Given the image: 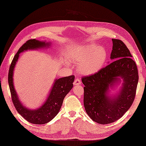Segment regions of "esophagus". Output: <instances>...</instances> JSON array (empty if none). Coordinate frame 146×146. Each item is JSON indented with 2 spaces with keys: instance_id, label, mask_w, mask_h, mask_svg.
I'll list each match as a JSON object with an SVG mask.
<instances>
[{
  "instance_id": "esophagus-1",
  "label": "esophagus",
  "mask_w": 146,
  "mask_h": 146,
  "mask_svg": "<svg viewBox=\"0 0 146 146\" xmlns=\"http://www.w3.org/2000/svg\"><path fill=\"white\" fill-rule=\"evenodd\" d=\"M81 81L80 79H79V78H76L73 82V84L74 86H78V85L81 84Z\"/></svg>"
}]
</instances>
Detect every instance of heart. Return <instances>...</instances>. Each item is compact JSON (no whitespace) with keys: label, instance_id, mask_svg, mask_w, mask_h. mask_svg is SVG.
Segmentation results:
<instances>
[{"label":"heart","instance_id":"obj_1","mask_svg":"<svg viewBox=\"0 0 146 146\" xmlns=\"http://www.w3.org/2000/svg\"><path fill=\"white\" fill-rule=\"evenodd\" d=\"M108 54L104 47L95 44H88L73 47L68 52L67 58L76 63L79 72L89 76L98 73L107 60ZM66 64L70 63L66 62Z\"/></svg>","mask_w":146,"mask_h":146}]
</instances>
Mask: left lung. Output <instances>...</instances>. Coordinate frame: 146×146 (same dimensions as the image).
<instances>
[{"mask_svg": "<svg viewBox=\"0 0 146 146\" xmlns=\"http://www.w3.org/2000/svg\"><path fill=\"white\" fill-rule=\"evenodd\" d=\"M111 40L110 59L113 62L81 80L85 110L93 121L102 125L118 120L128 110L139 79L136 63L126 45L121 40Z\"/></svg>", "mask_w": 146, "mask_h": 146, "instance_id": "1", "label": "left lung"}]
</instances>
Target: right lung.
Segmentation results:
<instances>
[{"label":"right lung","mask_w":146,"mask_h":146,"mask_svg":"<svg viewBox=\"0 0 146 146\" xmlns=\"http://www.w3.org/2000/svg\"><path fill=\"white\" fill-rule=\"evenodd\" d=\"M52 46L51 42L46 40L31 39L22 46L15 55L10 66L9 84L12 101L16 110L26 120L33 124L42 125L49 122L58 114L62 106L65 97L72 89L74 76L63 77L55 79L53 85L48 93L47 98L39 108L31 109L27 107L19 99L13 82V73L20 54L27 50L46 49Z\"/></svg>","instance_id":"right-lung-1"}]
</instances>
